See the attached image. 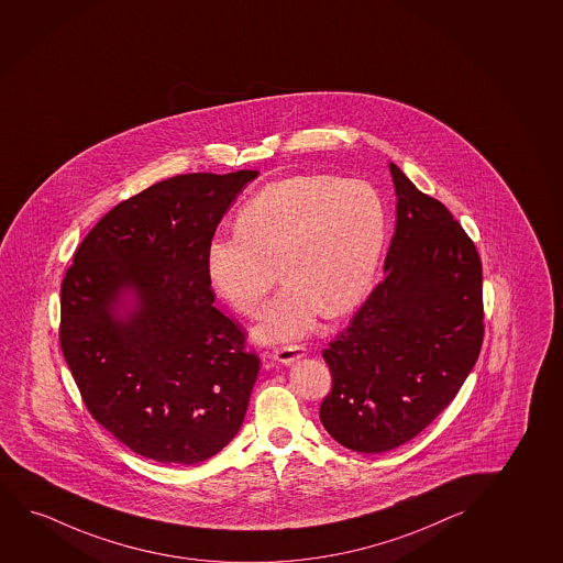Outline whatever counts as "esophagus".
Returning a JSON list of instances; mask_svg holds the SVG:
<instances>
[{"label": "esophagus", "instance_id": "obj_1", "mask_svg": "<svg viewBox=\"0 0 563 563\" xmlns=\"http://www.w3.org/2000/svg\"><path fill=\"white\" fill-rule=\"evenodd\" d=\"M305 354H307V349L302 344H289V346L276 350L272 357L278 360L279 363H284V365H291V363L297 362Z\"/></svg>", "mask_w": 563, "mask_h": 563}]
</instances>
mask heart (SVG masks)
Wrapping results in <instances>:
<instances>
[{
	"instance_id": "obj_1",
	"label": "heart",
	"mask_w": 563,
	"mask_h": 563,
	"mask_svg": "<svg viewBox=\"0 0 563 563\" xmlns=\"http://www.w3.org/2000/svg\"><path fill=\"white\" fill-rule=\"evenodd\" d=\"M385 206L373 186L329 175L264 186L238 214V230L207 243L209 284L230 307L255 316L287 279L256 329L261 341L307 335L362 300L385 243Z\"/></svg>"
}]
</instances>
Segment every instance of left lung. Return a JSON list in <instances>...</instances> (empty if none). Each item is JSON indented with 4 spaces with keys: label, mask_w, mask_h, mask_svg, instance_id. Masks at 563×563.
Listing matches in <instances>:
<instances>
[{
    "label": "left lung",
    "mask_w": 563,
    "mask_h": 563,
    "mask_svg": "<svg viewBox=\"0 0 563 563\" xmlns=\"http://www.w3.org/2000/svg\"><path fill=\"white\" fill-rule=\"evenodd\" d=\"M398 196L385 279L323 350L320 419L357 453L413 440L461 390L484 341L482 261L448 207L390 164Z\"/></svg>",
    "instance_id": "left-lung-1"
}]
</instances>
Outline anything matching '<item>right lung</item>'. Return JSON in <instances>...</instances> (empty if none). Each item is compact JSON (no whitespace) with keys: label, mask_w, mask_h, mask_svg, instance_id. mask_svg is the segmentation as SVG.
Segmentation results:
<instances>
[{"label":"right lung","mask_w":563,"mask_h":563,"mask_svg":"<svg viewBox=\"0 0 563 563\" xmlns=\"http://www.w3.org/2000/svg\"><path fill=\"white\" fill-rule=\"evenodd\" d=\"M256 172L150 186L79 243L60 287V349L89 413L136 455L196 464L232 442L261 360L213 307L206 251Z\"/></svg>","instance_id":"right-lung-1"}]
</instances>
